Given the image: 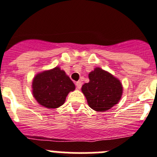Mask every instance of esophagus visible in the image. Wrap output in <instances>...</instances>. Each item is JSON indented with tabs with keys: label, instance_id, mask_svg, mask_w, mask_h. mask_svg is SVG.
Segmentation results:
<instances>
[{
	"label": "esophagus",
	"instance_id": "obj_1",
	"mask_svg": "<svg viewBox=\"0 0 157 157\" xmlns=\"http://www.w3.org/2000/svg\"><path fill=\"white\" fill-rule=\"evenodd\" d=\"M76 87H77L78 90H80L82 87V82L81 81H78L76 82Z\"/></svg>",
	"mask_w": 157,
	"mask_h": 157
}]
</instances>
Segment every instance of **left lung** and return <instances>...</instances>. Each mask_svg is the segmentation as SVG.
<instances>
[{
	"label": "left lung",
	"instance_id": "obj_1",
	"mask_svg": "<svg viewBox=\"0 0 157 157\" xmlns=\"http://www.w3.org/2000/svg\"><path fill=\"white\" fill-rule=\"evenodd\" d=\"M89 79L82 86V92L91 109L103 112L119 103L123 91L119 78L101 67H95L89 73Z\"/></svg>",
	"mask_w": 157,
	"mask_h": 157
}]
</instances>
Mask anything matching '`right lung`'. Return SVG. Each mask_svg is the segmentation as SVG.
Returning a JSON list of instances; mask_svg holds the SVG:
<instances>
[{
	"mask_svg": "<svg viewBox=\"0 0 157 157\" xmlns=\"http://www.w3.org/2000/svg\"><path fill=\"white\" fill-rule=\"evenodd\" d=\"M75 90L74 82L59 67L37 73L32 81L33 97L46 109H55L63 105L67 96Z\"/></svg>",
	"mask_w": 157,
	"mask_h": 157,
	"instance_id": "right-lung-1",
	"label": "right lung"
}]
</instances>
